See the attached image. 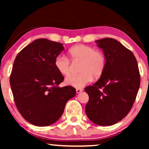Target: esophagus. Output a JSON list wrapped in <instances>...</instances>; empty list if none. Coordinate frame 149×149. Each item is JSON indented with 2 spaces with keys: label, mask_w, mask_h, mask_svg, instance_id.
Returning <instances> with one entry per match:
<instances>
[{
  "label": "esophagus",
  "mask_w": 149,
  "mask_h": 149,
  "mask_svg": "<svg viewBox=\"0 0 149 149\" xmlns=\"http://www.w3.org/2000/svg\"><path fill=\"white\" fill-rule=\"evenodd\" d=\"M83 91V89H76V93H79Z\"/></svg>",
  "instance_id": "1"
}]
</instances>
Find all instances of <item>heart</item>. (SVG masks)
<instances>
[{"instance_id":"heart-1","label":"heart","mask_w":149,"mask_h":149,"mask_svg":"<svg viewBox=\"0 0 149 149\" xmlns=\"http://www.w3.org/2000/svg\"><path fill=\"white\" fill-rule=\"evenodd\" d=\"M68 53L72 61L81 62V64L79 74L68 77L65 80L66 85L79 89L91 81L93 77L97 79L102 75L106 67V57L101 50L80 44L70 49ZM54 66L57 71L64 76H68L71 73L70 60L62 55L55 58Z\"/></svg>"}]
</instances>
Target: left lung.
Returning <instances> with one entry per match:
<instances>
[{"instance_id": "1", "label": "left lung", "mask_w": 149, "mask_h": 149, "mask_svg": "<svg viewBox=\"0 0 149 149\" xmlns=\"http://www.w3.org/2000/svg\"><path fill=\"white\" fill-rule=\"evenodd\" d=\"M106 57L100 79L85 91L89 95L85 112L99 125H111L126 116L134 103L141 77L137 60L130 50L112 38L98 41Z\"/></svg>"}]
</instances>
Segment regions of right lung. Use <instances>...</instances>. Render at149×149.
<instances>
[{
    "mask_svg": "<svg viewBox=\"0 0 149 149\" xmlns=\"http://www.w3.org/2000/svg\"><path fill=\"white\" fill-rule=\"evenodd\" d=\"M64 49L60 42L39 39L15 58L10 77L14 102L24 119L33 125L56 122L68 100L76 93L70 85L58 86L64 77L55 68L54 60Z\"/></svg>",
    "mask_w": 149,
    "mask_h": 149,
    "instance_id": "right-lung-1",
    "label": "right lung"
}]
</instances>
